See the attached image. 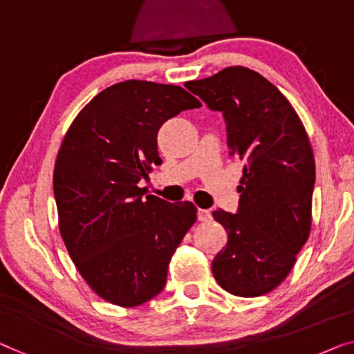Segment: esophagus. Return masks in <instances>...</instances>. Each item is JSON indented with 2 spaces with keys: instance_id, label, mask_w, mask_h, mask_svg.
Returning <instances> with one entry per match:
<instances>
[{
  "instance_id": "1",
  "label": "esophagus",
  "mask_w": 354,
  "mask_h": 354,
  "mask_svg": "<svg viewBox=\"0 0 354 354\" xmlns=\"http://www.w3.org/2000/svg\"><path fill=\"white\" fill-rule=\"evenodd\" d=\"M197 218H198V221H202V223H205V221H208V219L211 218L209 209L198 208V211H197Z\"/></svg>"
}]
</instances>
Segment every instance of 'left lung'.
<instances>
[{
    "instance_id": "obj_1",
    "label": "left lung",
    "mask_w": 354,
    "mask_h": 354,
    "mask_svg": "<svg viewBox=\"0 0 354 354\" xmlns=\"http://www.w3.org/2000/svg\"><path fill=\"white\" fill-rule=\"evenodd\" d=\"M186 87L224 114L230 156L245 163L239 213L213 211L227 245L211 270L239 297L270 292L312 230L315 157L307 131L288 98L250 68L229 66Z\"/></svg>"
}]
</instances>
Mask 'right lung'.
<instances>
[{"instance_id":"1","label":"right lung","mask_w":354,"mask_h":354,"mask_svg":"<svg viewBox=\"0 0 354 354\" xmlns=\"http://www.w3.org/2000/svg\"><path fill=\"white\" fill-rule=\"evenodd\" d=\"M200 106L179 86L130 79L92 98L62 141L54 168L60 235L84 281L109 304L131 308L156 297L197 219L194 203L145 198L138 183L162 163V124Z\"/></svg>"}]
</instances>
